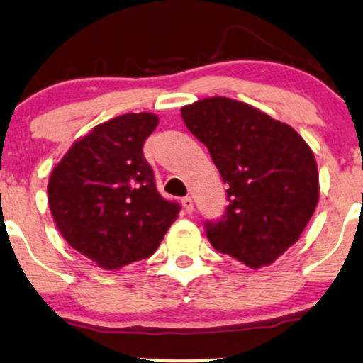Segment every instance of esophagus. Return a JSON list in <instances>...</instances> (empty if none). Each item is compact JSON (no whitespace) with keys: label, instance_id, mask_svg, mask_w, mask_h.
<instances>
[{"label":"esophagus","instance_id":"34e87169","mask_svg":"<svg viewBox=\"0 0 363 363\" xmlns=\"http://www.w3.org/2000/svg\"><path fill=\"white\" fill-rule=\"evenodd\" d=\"M182 206H183V210H185L188 215H190V213L193 211V200L190 196H185L182 200Z\"/></svg>","mask_w":363,"mask_h":363}]
</instances>
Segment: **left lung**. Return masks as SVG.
Listing matches in <instances>:
<instances>
[{
	"mask_svg": "<svg viewBox=\"0 0 363 363\" xmlns=\"http://www.w3.org/2000/svg\"><path fill=\"white\" fill-rule=\"evenodd\" d=\"M182 117L228 185L225 215L205 225L213 247L252 269L274 262L299 240L319 201L309 145L287 123L228 97L193 102Z\"/></svg>",
	"mask_w": 363,
	"mask_h": 363,
	"instance_id": "obj_1",
	"label": "left lung"
}]
</instances>
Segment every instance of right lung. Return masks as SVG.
I'll return each mask as SVG.
<instances>
[{
	"instance_id": "obj_1",
	"label": "right lung",
	"mask_w": 363,
	"mask_h": 363,
	"mask_svg": "<svg viewBox=\"0 0 363 363\" xmlns=\"http://www.w3.org/2000/svg\"><path fill=\"white\" fill-rule=\"evenodd\" d=\"M158 117L125 113L94 127L54 167L48 201L64 240L104 269L157 251L180 205L157 191L143 143Z\"/></svg>"
}]
</instances>
